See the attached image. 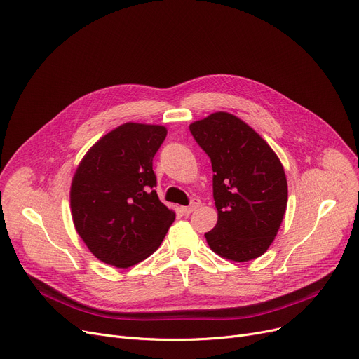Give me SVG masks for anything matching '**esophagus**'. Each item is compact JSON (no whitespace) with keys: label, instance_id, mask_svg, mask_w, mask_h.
<instances>
[{"label":"esophagus","instance_id":"obj_1","mask_svg":"<svg viewBox=\"0 0 359 359\" xmlns=\"http://www.w3.org/2000/svg\"><path fill=\"white\" fill-rule=\"evenodd\" d=\"M198 206H200V200L194 197V198H191V202H190L189 206H182L181 209H182L184 215H190V213H191L193 210H196Z\"/></svg>","mask_w":359,"mask_h":359}]
</instances>
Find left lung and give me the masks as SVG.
<instances>
[{
	"mask_svg": "<svg viewBox=\"0 0 359 359\" xmlns=\"http://www.w3.org/2000/svg\"><path fill=\"white\" fill-rule=\"evenodd\" d=\"M209 156L218 222L206 233L209 248L226 259L248 262L274 241L287 208V180L266 141L226 111L190 125Z\"/></svg>",
	"mask_w": 359,
	"mask_h": 359,
	"instance_id": "1",
	"label": "left lung"
}]
</instances>
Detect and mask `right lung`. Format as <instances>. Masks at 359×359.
<instances>
[{
	"label": "right lung",
	"mask_w": 359,
	"mask_h": 359,
	"mask_svg": "<svg viewBox=\"0 0 359 359\" xmlns=\"http://www.w3.org/2000/svg\"><path fill=\"white\" fill-rule=\"evenodd\" d=\"M166 128L128 122L83 156L70 187L78 234L100 261L116 268L144 261L163 241L174 210L154 190L153 157Z\"/></svg>",
	"instance_id": "right-lung-1"
}]
</instances>
